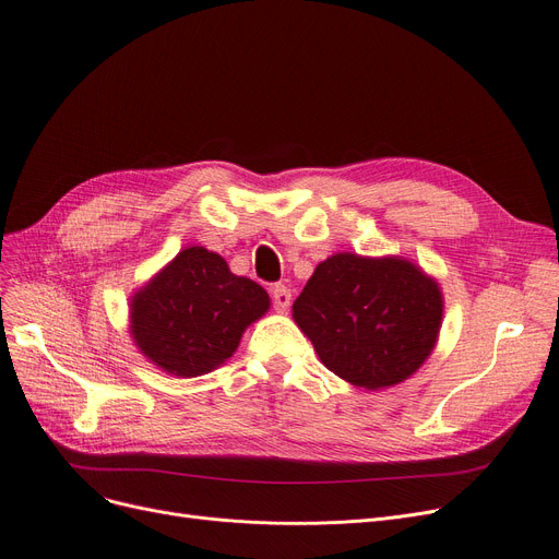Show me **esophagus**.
<instances>
[{"label": "esophagus", "mask_w": 559, "mask_h": 559, "mask_svg": "<svg viewBox=\"0 0 559 559\" xmlns=\"http://www.w3.org/2000/svg\"><path fill=\"white\" fill-rule=\"evenodd\" d=\"M272 299H274V308H276V312H285L287 308H289V301H292V292H289V287H285V285H274L272 287Z\"/></svg>", "instance_id": "esophagus-1"}]
</instances>
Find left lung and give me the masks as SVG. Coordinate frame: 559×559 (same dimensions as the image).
Here are the masks:
<instances>
[{"label":"left lung","mask_w":559,"mask_h":559,"mask_svg":"<svg viewBox=\"0 0 559 559\" xmlns=\"http://www.w3.org/2000/svg\"><path fill=\"white\" fill-rule=\"evenodd\" d=\"M292 319L326 369L376 392L403 383L430 358L444 295L413 260L342 251L317 264Z\"/></svg>","instance_id":"obj_1"}]
</instances>
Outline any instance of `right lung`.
I'll list each match as a JSON object with an SVG mask.
<instances>
[{
    "label": "right lung",
    "mask_w": 559,
    "mask_h": 559,
    "mask_svg": "<svg viewBox=\"0 0 559 559\" xmlns=\"http://www.w3.org/2000/svg\"><path fill=\"white\" fill-rule=\"evenodd\" d=\"M270 295L203 247L176 253L129 299V333L140 354L176 378L222 367L242 333L270 310Z\"/></svg>",
    "instance_id": "obj_1"
}]
</instances>
